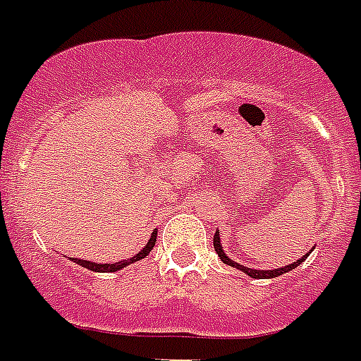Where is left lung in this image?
I'll return each mask as SVG.
<instances>
[{
    "label": "left lung",
    "mask_w": 361,
    "mask_h": 361,
    "mask_svg": "<svg viewBox=\"0 0 361 361\" xmlns=\"http://www.w3.org/2000/svg\"><path fill=\"white\" fill-rule=\"evenodd\" d=\"M214 250L216 253H218V257L221 259V261L226 262V264H229V267L233 268H238V270H242L244 274H247V276H252V278L255 279H270V278H278V276H281V274L285 272H290V270H295L298 264H302V262L307 259V255H304L302 259H298V261H295L293 264H289V267H283V268H274V270H255V268H247V267H242V264H238V262H235L233 259H229L226 255V252H224V247L220 246V233L216 231L214 233Z\"/></svg>",
    "instance_id": "1"
}]
</instances>
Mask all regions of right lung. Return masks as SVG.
Returning a JSON list of instances; mask_svg holds the SVG:
<instances>
[{
  "mask_svg": "<svg viewBox=\"0 0 361 361\" xmlns=\"http://www.w3.org/2000/svg\"><path fill=\"white\" fill-rule=\"evenodd\" d=\"M157 233L158 231H152L151 238H149V242L145 244V247H143V250H141L137 255H134L132 259H128V261H119V262H114V264H99V262H91V261H85V259H74V257H71V261H74L76 264H80V267L87 268V270H93V272H117V270H121V268L128 267L130 262L141 261L143 257H147V255H149V252H151L152 247H154V242H157Z\"/></svg>",
  "mask_w": 361,
  "mask_h": 361,
  "instance_id": "1",
  "label": "right lung"
}]
</instances>
